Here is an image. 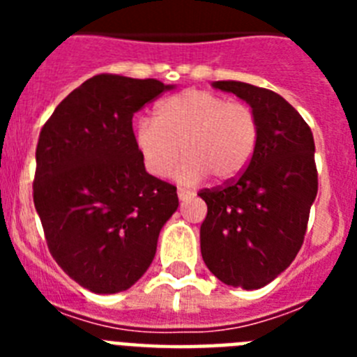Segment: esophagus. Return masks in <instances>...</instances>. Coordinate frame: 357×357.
<instances>
[{
    "instance_id": "esophagus-1",
    "label": "esophagus",
    "mask_w": 357,
    "mask_h": 357,
    "mask_svg": "<svg viewBox=\"0 0 357 357\" xmlns=\"http://www.w3.org/2000/svg\"><path fill=\"white\" fill-rule=\"evenodd\" d=\"M176 195H178V200L181 202H185L189 200V198H193V191H189V189H184V188H178V191H176Z\"/></svg>"
}]
</instances>
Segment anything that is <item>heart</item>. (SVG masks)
Returning <instances> with one entry per match:
<instances>
[{
    "label": "heart",
    "instance_id": "b5f03b06",
    "mask_svg": "<svg viewBox=\"0 0 357 357\" xmlns=\"http://www.w3.org/2000/svg\"><path fill=\"white\" fill-rule=\"evenodd\" d=\"M257 119L245 103L229 102L209 91L188 89L157 103L153 119L134 125L135 150L153 176H166L178 157L182 182L207 173L230 181L247 168L257 144Z\"/></svg>",
    "mask_w": 357,
    "mask_h": 357
}]
</instances>
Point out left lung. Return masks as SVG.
<instances>
[{"label":"left lung","mask_w":357,"mask_h":357,"mask_svg":"<svg viewBox=\"0 0 357 357\" xmlns=\"http://www.w3.org/2000/svg\"><path fill=\"white\" fill-rule=\"evenodd\" d=\"M247 102L257 144L247 169L223 188L198 193L204 263L223 284L259 289L291 264L304 241L318 191L314 139L302 116L273 91L245 82H213Z\"/></svg>","instance_id":"8db88e82"}]
</instances>
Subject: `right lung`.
I'll return each instance as SVG.
<instances>
[{
    "label": "right lung",
    "instance_id": "1",
    "mask_svg": "<svg viewBox=\"0 0 357 357\" xmlns=\"http://www.w3.org/2000/svg\"><path fill=\"white\" fill-rule=\"evenodd\" d=\"M175 85L96 75L69 93L37 143L33 204L59 266L93 293L134 286L178 207L175 185L151 176L132 118Z\"/></svg>",
    "mask_w": 357,
    "mask_h": 357
}]
</instances>
